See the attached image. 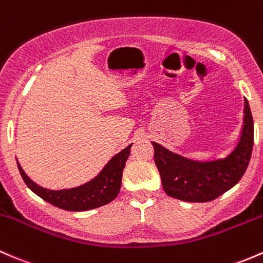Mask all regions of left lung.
<instances>
[{
  "mask_svg": "<svg viewBox=\"0 0 263 263\" xmlns=\"http://www.w3.org/2000/svg\"><path fill=\"white\" fill-rule=\"evenodd\" d=\"M152 144L162 187L168 196L189 202L212 201L237 185L250 163L253 118L247 99H245V119L239 139L223 158L197 162L172 153L158 143Z\"/></svg>",
  "mask_w": 263,
  "mask_h": 263,
  "instance_id": "1",
  "label": "left lung"
}]
</instances>
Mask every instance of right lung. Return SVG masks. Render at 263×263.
<instances>
[{
  "instance_id": "right-lung-1",
  "label": "right lung",
  "mask_w": 263,
  "mask_h": 263,
  "mask_svg": "<svg viewBox=\"0 0 263 263\" xmlns=\"http://www.w3.org/2000/svg\"><path fill=\"white\" fill-rule=\"evenodd\" d=\"M130 147L132 144L115 154L102 168V171L91 181L78 187L67 189V190L55 191L42 187L28 177L18 162L17 167L26 186L43 200L59 209L68 210V212H85L109 204L118 196L121 187V177H123L125 162L130 154Z\"/></svg>"
}]
</instances>
